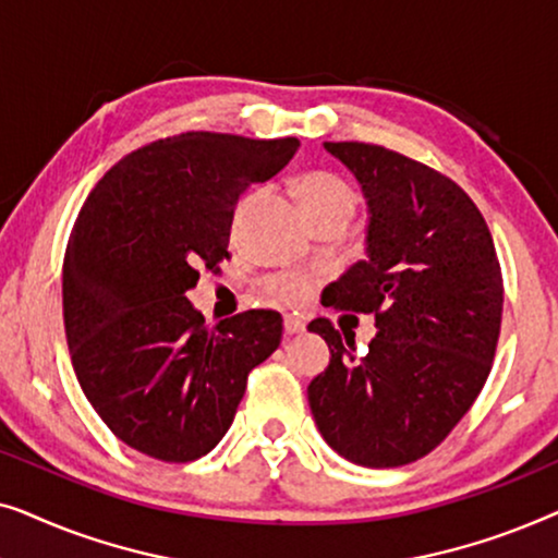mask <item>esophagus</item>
I'll return each mask as SVG.
<instances>
[{
    "label": "esophagus",
    "instance_id": "34e87169",
    "mask_svg": "<svg viewBox=\"0 0 558 558\" xmlns=\"http://www.w3.org/2000/svg\"><path fill=\"white\" fill-rule=\"evenodd\" d=\"M284 332H287V335H300V332H304V319L296 317V315H287V317H284Z\"/></svg>",
    "mask_w": 558,
    "mask_h": 558
}]
</instances>
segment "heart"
I'll list each match as a JSON object with an SVG mask.
<instances>
[{
    "label": "heart",
    "mask_w": 558,
    "mask_h": 558,
    "mask_svg": "<svg viewBox=\"0 0 558 558\" xmlns=\"http://www.w3.org/2000/svg\"><path fill=\"white\" fill-rule=\"evenodd\" d=\"M302 208L307 213V218L319 216H345L353 218L355 210V190L348 185L345 180L335 178V174H310L302 180L300 185ZM271 296L287 302V304H300L312 292V279L310 277H277L269 284Z\"/></svg>",
    "instance_id": "heart-1"
}]
</instances>
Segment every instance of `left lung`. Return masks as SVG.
Instances as JSON below:
<instances>
[{
  "instance_id": "8db88e82",
  "label": "left lung",
  "mask_w": 558,
  "mask_h": 558,
  "mask_svg": "<svg viewBox=\"0 0 558 558\" xmlns=\"http://www.w3.org/2000/svg\"><path fill=\"white\" fill-rule=\"evenodd\" d=\"M368 205L365 258L327 307L376 315L368 355L330 319L307 325L330 365L307 399L327 445L363 468H401L441 445L490 373L502 317L493 235L470 195L432 167L378 144L325 142Z\"/></svg>"
}]
</instances>
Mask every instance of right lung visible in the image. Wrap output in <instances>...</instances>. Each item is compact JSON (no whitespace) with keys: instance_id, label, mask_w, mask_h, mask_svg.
I'll use <instances>...</instances> for the list:
<instances>
[{"instance_id":"1","label":"right lung","mask_w":558,"mask_h":558,"mask_svg":"<svg viewBox=\"0 0 558 558\" xmlns=\"http://www.w3.org/2000/svg\"><path fill=\"white\" fill-rule=\"evenodd\" d=\"M300 140L187 132L132 151L90 190L68 239L63 319L78 384L104 424L162 462L208 454L233 424L248 373L281 342V315L216 327L187 300L228 258L241 195Z\"/></svg>"}]
</instances>
